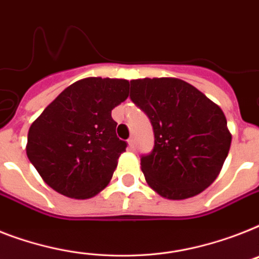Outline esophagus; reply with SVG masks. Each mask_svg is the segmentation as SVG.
<instances>
[{
	"label": "esophagus",
	"mask_w": 259,
	"mask_h": 259,
	"mask_svg": "<svg viewBox=\"0 0 259 259\" xmlns=\"http://www.w3.org/2000/svg\"><path fill=\"white\" fill-rule=\"evenodd\" d=\"M127 144H129L130 149H134V146H136V140H134V138H130V140L127 141Z\"/></svg>",
	"instance_id": "1"
}]
</instances>
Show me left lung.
<instances>
[{
  "label": "left lung",
  "mask_w": 259,
  "mask_h": 259,
  "mask_svg": "<svg viewBox=\"0 0 259 259\" xmlns=\"http://www.w3.org/2000/svg\"><path fill=\"white\" fill-rule=\"evenodd\" d=\"M130 98L148 114L154 149L141 158L153 190L186 199L213 184L232 144L225 113L195 86L174 77L130 81Z\"/></svg>",
  "instance_id": "left-lung-1"
}]
</instances>
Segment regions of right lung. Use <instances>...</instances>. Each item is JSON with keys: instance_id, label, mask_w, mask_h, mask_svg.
I'll use <instances>...</instances> for the list:
<instances>
[{"instance_id": "obj_1", "label": "right lung", "mask_w": 259, "mask_h": 259, "mask_svg": "<svg viewBox=\"0 0 259 259\" xmlns=\"http://www.w3.org/2000/svg\"><path fill=\"white\" fill-rule=\"evenodd\" d=\"M127 89V79H79L31 123L26 154L46 185L74 199L92 198L108 186L126 150L111 110L129 97Z\"/></svg>"}]
</instances>
